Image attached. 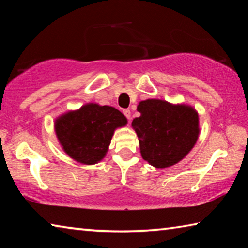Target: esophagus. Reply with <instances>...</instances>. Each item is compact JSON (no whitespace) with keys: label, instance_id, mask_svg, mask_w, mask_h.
I'll list each match as a JSON object with an SVG mask.
<instances>
[{"label":"esophagus","instance_id":"esophagus-1","mask_svg":"<svg viewBox=\"0 0 248 248\" xmlns=\"http://www.w3.org/2000/svg\"><path fill=\"white\" fill-rule=\"evenodd\" d=\"M124 115L125 116V117H127V118L128 119H130V118H131V111H130L129 110V109H124Z\"/></svg>","mask_w":248,"mask_h":248}]
</instances>
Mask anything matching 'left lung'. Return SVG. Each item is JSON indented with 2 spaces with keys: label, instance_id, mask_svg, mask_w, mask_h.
<instances>
[{
  "label": "left lung",
  "instance_id": "obj_1",
  "mask_svg": "<svg viewBox=\"0 0 248 248\" xmlns=\"http://www.w3.org/2000/svg\"><path fill=\"white\" fill-rule=\"evenodd\" d=\"M132 120L142 158L155 169L177 164L189 154L200 133L199 115L189 104L167 100H141Z\"/></svg>",
  "mask_w": 248,
  "mask_h": 248
}]
</instances>
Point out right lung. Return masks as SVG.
I'll return each mask as SVG.
<instances>
[{"label": "right lung", "mask_w": 248, "mask_h": 248, "mask_svg": "<svg viewBox=\"0 0 248 248\" xmlns=\"http://www.w3.org/2000/svg\"><path fill=\"white\" fill-rule=\"evenodd\" d=\"M128 120L118 109L87 103L54 119V132L61 149L75 162L97 164L106 156L116 129Z\"/></svg>", "instance_id": "1"}]
</instances>
